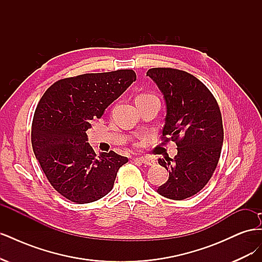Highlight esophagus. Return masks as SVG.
I'll return each mask as SVG.
<instances>
[{
    "label": "esophagus",
    "mask_w": 262,
    "mask_h": 262,
    "mask_svg": "<svg viewBox=\"0 0 262 262\" xmlns=\"http://www.w3.org/2000/svg\"><path fill=\"white\" fill-rule=\"evenodd\" d=\"M138 160L141 162V163H143V164H145V165H148V166H152V165H154L155 164V161L154 160H152V158H146V157H139Z\"/></svg>",
    "instance_id": "obj_1"
}]
</instances>
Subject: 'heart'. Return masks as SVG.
I'll use <instances>...</instances> for the list:
<instances>
[{"instance_id":"heart-1","label":"heart","mask_w":262,"mask_h":262,"mask_svg":"<svg viewBox=\"0 0 262 262\" xmlns=\"http://www.w3.org/2000/svg\"><path fill=\"white\" fill-rule=\"evenodd\" d=\"M150 96H153V95H140L138 97H150Z\"/></svg>"}]
</instances>
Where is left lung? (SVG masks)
<instances>
[{
    "label": "left lung",
    "mask_w": 262,
    "mask_h": 262,
    "mask_svg": "<svg viewBox=\"0 0 262 262\" xmlns=\"http://www.w3.org/2000/svg\"><path fill=\"white\" fill-rule=\"evenodd\" d=\"M146 76L165 100L162 139L177 145L172 160H158L169 177L157 192L167 199L184 200L203 189L217 166L224 139L220 108L208 87L185 71L155 68Z\"/></svg>",
    "instance_id": "1"
}]
</instances>
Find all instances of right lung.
Here are the masks:
<instances>
[{"label":"right lung","mask_w":262,"mask_h":262,"mask_svg":"<svg viewBox=\"0 0 262 262\" xmlns=\"http://www.w3.org/2000/svg\"><path fill=\"white\" fill-rule=\"evenodd\" d=\"M136 80L133 70L78 75L54 83L39 101L31 144L51 186L68 200L91 203L112 191L128 157L114 150L96 156L86 131Z\"/></svg>","instance_id":"add662e5"}]
</instances>
